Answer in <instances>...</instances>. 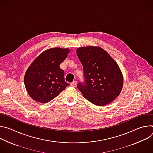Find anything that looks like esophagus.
<instances>
[{"instance_id":"1","label":"esophagus","mask_w":153,"mask_h":153,"mask_svg":"<svg viewBox=\"0 0 153 153\" xmlns=\"http://www.w3.org/2000/svg\"><path fill=\"white\" fill-rule=\"evenodd\" d=\"M76 85V81H73V82H71V83H70V85L72 86H75Z\"/></svg>"}]
</instances>
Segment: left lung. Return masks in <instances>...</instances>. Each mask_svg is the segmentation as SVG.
Masks as SVG:
<instances>
[{
	"mask_svg": "<svg viewBox=\"0 0 153 153\" xmlns=\"http://www.w3.org/2000/svg\"><path fill=\"white\" fill-rule=\"evenodd\" d=\"M76 53L84 77V81L77 84L78 90L97 106L111 102L119 96L123 86V76L117 63L100 47H82Z\"/></svg>",
	"mask_w": 153,
	"mask_h": 153,
	"instance_id": "1",
	"label": "left lung"
}]
</instances>
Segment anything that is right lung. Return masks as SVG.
Instances as JSON below:
<instances>
[{
	"label": "right lung",
	"instance_id": "right-lung-1",
	"mask_svg": "<svg viewBox=\"0 0 153 153\" xmlns=\"http://www.w3.org/2000/svg\"><path fill=\"white\" fill-rule=\"evenodd\" d=\"M69 49L53 48L42 53L31 63L24 77L25 88L34 100L48 103L70 84L65 81L60 64L67 58Z\"/></svg>",
	"mask_w": 153,
	"mask_h": 153
}]
</instances>
